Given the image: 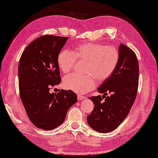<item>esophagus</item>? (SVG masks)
<instances>
[{"mask_svg":"<svg viewBox=\"0 0 158 158\" xmlns=\"http://www.w3.org/2000/svg\"><path fill=\"white\" fill-rule=\"evenodd\" d=\"M77 97H78V100H83L84 98V97H83V96H82V95H80V94H78V96H77Z\"/></svg>","mask_w":158,"mask_h":158,"instance_id":"34e87169","label":"esophagus"}]
</instances>
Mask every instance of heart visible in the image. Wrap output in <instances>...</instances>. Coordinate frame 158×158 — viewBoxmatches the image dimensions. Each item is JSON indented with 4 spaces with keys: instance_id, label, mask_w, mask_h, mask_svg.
<instances>
[{
    "instance_id": "obj_1",
    "label": "heart",
    "mask_w": 158,
    "mask_h": 158,
    "mask_svg": "<svg viewBox=\"0 0 158 158\" xmlns=\"http://www.w3.org/2000/svg\"><path fill=\"white\" fill-rule=\"evenodd\" d=\"M118 50L112 45L94 43L83 44L76 46L73 52L61 50L57 56V65L64 74L70 72L76 61H86L84 72L86 75L72 74L63 79L64 86L78 94H84L94 89L96 80L105 81L113 74L119 61Z\"/></svg>"
}]
</instances>
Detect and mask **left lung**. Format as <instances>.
Here are the masks:
<instances>
[{"label": "left lung", "instance_id": "1", "mask_svg": "<svg viewBox=\"0 0 158 158\" xmlns=\"http://www.w3.org/2000/svg\"><path fill=\"white\" fill-rule=\"evenodd\" d=\"M118 52L120 57L116 70L98 88L104 95L88 98L94 107L87 116L88 123L99 133L117 129L128 115L136 98L139 70L135 53L122 44Z\"/></svg>", "mask_w": 158, "mask_h": 158}]
</instances>
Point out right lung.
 Listing matches in <instances>:
<instances>
[{
  "label": "right lung",
  "instance_id": "1",
  "mask_svg": "<svg viewBox=\"0 0 158 158\" xmlns=\"http://www.w3.org/2000/svg\"><path fill=\"white\" fill-rule=\"evenodd\" d=\"M68 39L41 36L27 46L19 60L21 100L29 120L37 128L49 131L57 127L77 101V95L70 90L49 92L61 82L57 58Z\"/></svg>",
  "mask_w": 158,
  "mask_h": 158
}]
</instances>
